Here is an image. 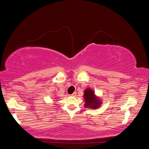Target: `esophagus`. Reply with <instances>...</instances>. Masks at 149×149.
Segmentation results:
<instances>
[{
    "mask_svg": "<svg viewBox=\"0 0 149 149\" xmlns=\"http://www.w3.org/2000/svg\"><path fill=\"white\" fill-rule=\"evenodd\" d=\"M70 96H72V97H74V96H76V93L75 92H74L73 94H70Z\"/></svg>",
    "mask_w": 149,
    "mask_h": 149,
    "instance_id": "obj_1",
    "label": "esophagus"
}]
</instances>
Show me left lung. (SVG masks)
I'll use <instances>...</instances> for the list:
<instances>
[{"instance_id": "1", "label": "left lung", "mask_w": 149, "mask_h": 149, "mask_svg": "<svg viewBox=\"0 0 149 149\" xmlns=\"http://www.w3.org/2000/svg\"><path fill=\"white\" fill-rule=\"evenodd\" d=\"M83 96L85 101L84 106L86 107L96 109L101 104V101H100L98 97H96L94 91L91 88H87L84 90Z\"/></svg>"}]
</instances>
